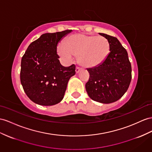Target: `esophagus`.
I'll return each instance as SVG.
<instances>
[{"label":"esophagus","instance_id":"obj_1","mask_svg":"<svg viewBox=\"0 0 152 152\" xmlns=\"http://www.w3.org/2000/svg\"><path fill=\"white\" fill-rule=\"evenodd\" d=\"M81 68H80L79 67H76V73H78L81 71Z\"/></svg>","mask_w":152,"mask_h":152}]
</instances>
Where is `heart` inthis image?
<instances>
[{
  "label": "heart",
  "mask_w": 152,
  "mask_h": 152,
  "mask_svg": "<svg viewBox=\"0 0 152 152\" xmlns=\"http://www.w3.org/2000/svg\"><path fill=\"white\" fill-rule=\"evenodd\" d=\"M60 56L67 61L78 56V61L85 67H94L106 60L110 45L103 37L77 34L68 37L58 48Z\"/></svg>",
  "instance_id": "1"
}]
</instances>
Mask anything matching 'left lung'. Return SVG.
<instances>
[{
  "mask_svg": "<svg viewBox=\"0 0 152 152\" xmlns=\"http://www.w3.org/2000/svg\"><path fill=\"white\" fill-rule=\"evenodd\" d=\"M107 39L110 53L102 64L87 69L90 75L85 84L88 96L102 103H111L124 94L132 79V67L128 53L118 38L99 33Z\"/></svg>",
  "mask_w": 152,
  "mask_h": 152,
  "instance_id": "obj_1",
  "label": "left lung"
}]
</instances>
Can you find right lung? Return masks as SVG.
<instances>
[{"instance_id": "right-lung-1", "label": "right lung", "mask_w": 152, "mask_h": 152, "mask_svg": "<svg viewBox=\"0 0 152 152\" xmlns=\"http://www.w3.org/2000/svg\"><path fill=\"white\" fill-rule=\"evenodd\" d=\"M72 30L43 34L27 49L21 60L20 82L28 98L37 104L51 106L63 99L76 66L64 67L57 45Z\"/></svg>"}]
</instances>
